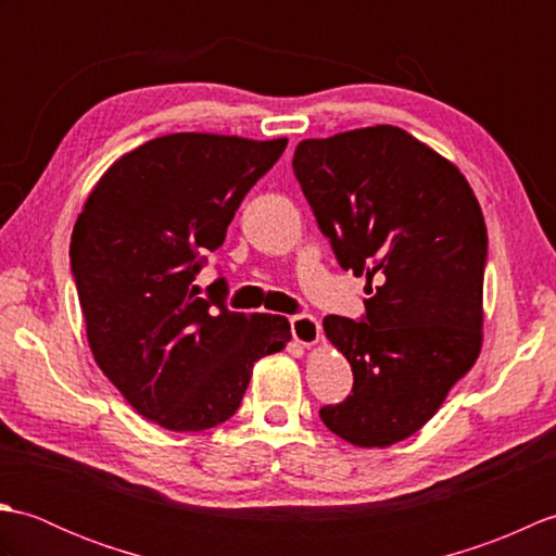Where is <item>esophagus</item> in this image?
I'll list each match as a JSON object with an SVG mask.
<instances>
[{
  "instance_id": "esophagus-1",
  "label": "esophagus",
  "mask_w": 556,
  "mask_h": 556,
  "mask_svg": "<svg viewBox=\"0 0 556 556\" xmlns=\"http://www.w3.org/2000/svg\"><path fill=\"white\" fill-rule=\"evenodd\" d=\"M291 337L296 344L311 349L315 346L317 341H320L323 337V329H320V323L315 320V317L311 315H296L291 317Z\"/></svg>"
}]
</instances>
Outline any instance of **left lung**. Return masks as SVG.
Masks as SVG:
<instances>
[{
    "label": "left lung",
    "mask_w": 556,
    "mask_h": 556,
    "mask_svg": "<svg viewBox=\"0 0 556 556\" xmlns=\"http://www.w3.org/2000/svg\"><path fill=\"white\" fill-rule=\"evenodd\" d=\"M293 172L339 265L365 277V320L325 317L353 394L320 418L384 448L428 422L482 349L488 229L454 162L399 126L301 140Z\"/></svg>",
    "instance_id": "8db88e82"
}]
</instances>
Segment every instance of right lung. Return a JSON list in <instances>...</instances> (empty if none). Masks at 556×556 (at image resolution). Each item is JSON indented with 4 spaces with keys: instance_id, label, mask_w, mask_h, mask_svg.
<instances>
[{
    "instance_id": "add662e5",
    "label": "right lung",
    "mask_w": 556,
    "mask_h": 556,
    "mask_svg": "<svg viewBox=\"0 0 556 556\" xmlns=\"http://www.w3.org/2000/svg\"><path fill=\"white\" fill-rule=\"evenodd\" d=\"M289 140L172 134L100 176L71 233V269L92 358L140 416L172 432L229 420L253 365L287 346L291 325L231 313L224 281L198 296L243 195Z\"/></svg>"
}]
</instances>
